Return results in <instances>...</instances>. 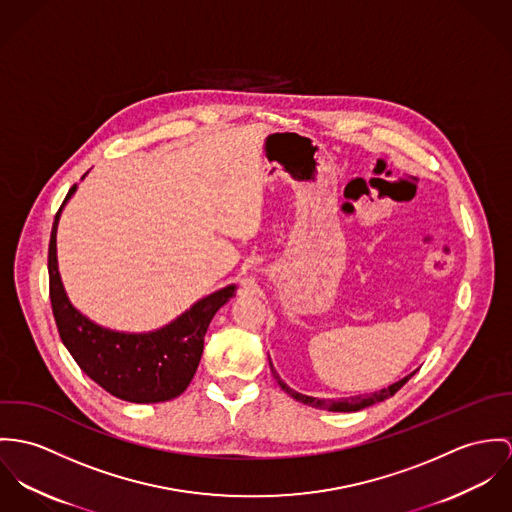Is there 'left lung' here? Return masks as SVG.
I'll return each instance as SVG.
<instances>
[{
    "label": "left lung",
    "instance_id": "left-lung-1",
    "mask_svg": "<svg viewBox=\"0 0 512 512\" xmlns=\"http://www.w3.org/2000/svg\"><path fill=\"white\" fill-rule=\"evenodd\" d=\"M271 367H273V365H271ZM414 373H416V371H414ZM414 373H410L408 377L400 379L398 383L391 385L389 389H381V391L371 393V395L340 398V400H322V398L306 397V395H300V393L292 391L284 381H281V377H279L277 371L273 369V375H275V379H277V383L281 385V389H283L284 393H288L294 400H298V402H302V404H308V406H312V408H326V410H332V412H355V410H361V408L371 406V404H375V402H383V400L393 397L397 391H400V389L404 387V383H406Z\"/></svg>",
    "mask_w": 512,
    "mask_h": 512
}]
</instances>
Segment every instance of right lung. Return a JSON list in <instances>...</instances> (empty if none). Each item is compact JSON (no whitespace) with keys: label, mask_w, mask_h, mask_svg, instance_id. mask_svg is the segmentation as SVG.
<instances>
[{"label":"right lung","mask_w":512,"mask_h":512,"mask_svg":"<svg viewBox=\"0 0 512 512\" xmlns=\"http://www.w3.org/2000/svg\"><path fill=\"white\" fill-rule=\"evenodd\" d=\"M68 190L62 206L74 194ZM55 216L49 243V294L60 340L78 367L104 391L127 402H165L184 393L202 357L204 336L214 314L233 296L235 286H226L176 318L163 330L151 334H119L104 330L68 302L57 269Z\"/></svg>","instance_id":"right-lung-1"}]
</instances>
